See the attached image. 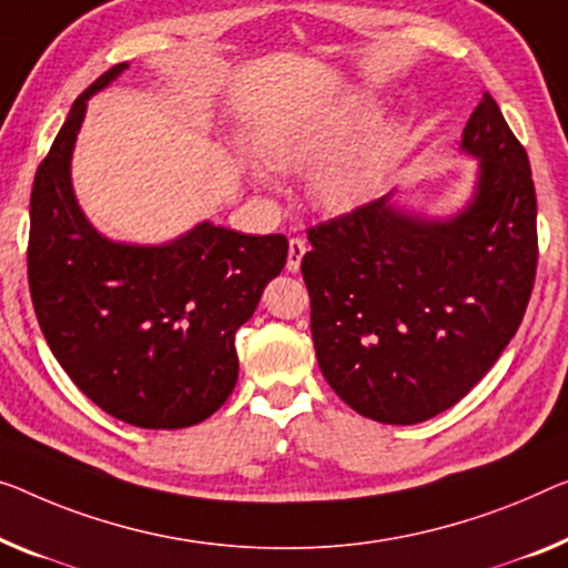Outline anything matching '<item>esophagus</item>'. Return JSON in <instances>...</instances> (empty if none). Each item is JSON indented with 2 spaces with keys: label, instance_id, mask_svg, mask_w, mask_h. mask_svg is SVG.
Here are the masks:
<instances>
[{
  "label": "esophagus",
  "instance_id": "esophagus-1",
  "mask_svg": "<svg viewBox=\"0 0 568 568\" xmlns=\"http://www.w3.org/2000/svg\"><path fill=\"white\" fill-rule=\"evenodd\" d=\"M303 255H306V242L298 240V236H293V240L287 242V262H285L287 273H298Z\"/></svg>",
  "mask_w": 568,
  "mask_h": 568
}]
</instances>
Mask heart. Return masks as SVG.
<instances>
[{"instance_id":"heart-1","label":"heart","mask_w":568,"mask_h":568,"mask_svg":"<svg viewBox=\"0 0 568 568\" xmlns=\"http://www.w3.org/2000/svg\"><path fill=\"white\" fill-rule=\"evenodd\" d=\"M379 109L383 101L372 91H349L324 104L277 116L257 134V150L265 163H252V178L265 189H275V171H308L306 191L318 209L344 214L362 206L375 191L395 142L393 130L385 124L361 131L377 120Z\"/></svg>"}]
</instances>
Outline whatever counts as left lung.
Masks as SVG:
<instances>
[{
    "instance_id": "left-lung-1",
    "label": "left lung",
    "mask_w": 568,
    "mask_h": 568,
    "mask_svg": "<svg viewBox=\"0 0 568 568\" xmlns=\"http://www.w3.org/2000/svg\"><path fill=\"white\" fill-rule=\"evenodd\" d=\"M459 152L477 160V181L456 214H413L387 193L308 230L301 273L318 367L352 410L377 423L410 426L459 403L530 301L536 189L526 148L489 94Z\"/></svg>"
}]
</instances>
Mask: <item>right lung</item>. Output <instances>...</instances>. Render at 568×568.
I'll use <instances>...</instances> for the list:
<instances>
[{
	"label": "right lung",
	"mask_w": 568,
	"mask_h": 568,
	"mask_svg": "<svg viewBox=\"0 0 568 568\" xmlns=\"http://www.w3.org/2000/svg\"><path fill=\"white\" fill-rule=\"evenodd\" d=\"M126 68H109L73 101L38 168L30 295L50 352L89 400L132 426L185 428L232 395L234 334L285 267L287 240L201 222L165 244H132L89 222L71 183L75 138L87 101Z\"/></svg>",
	"instance_id": "1"
}]
</instances>
